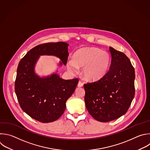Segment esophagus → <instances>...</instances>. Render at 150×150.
<instances>
[{
  "mask_svg": "<svg viewBox=\"0 0 150 150\" xmlns=\"http://www.w3.org/2000/svg\"><path fill=\"white\" fill-rule=\"evenodd\" d=\"M83 83L81 81H79V82L78 83V87H82V86H83Z\"/></svg>",
  "mask_w": 150,
  "mask_h": 150,
  "instance_id": "34e87169",
  "label": "esophagus"
}]
</instances>
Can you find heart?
I'll list each match as a JSON object with an SVG mask.
<instances>
[{"mask_svg":"<svg viewBox=\"0 0 150 150\" xmlns=\"http://www.w3.org/2000/svg\"><path fill=\"white\" fill-rule=\"evenodd\" d=\"M111 62L109 54L97 47H85L77 51L67 62L69 71L76 72L82 67L83 77L89 81H97L107 74Z\"/></svg>","mask_w":150,"mask_h":150,"instance_id":"heart-1","label":"heart"}]
</instances>
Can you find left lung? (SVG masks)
Instances as JSON below:
<instances>
[{
    "label": "left lung",
    "mask_w": 150,
    "mask_h": 150,
    "mask_svg": "<svg viewBox=\"0 0 150 150\" xmlns=\"http://www.w3.org/2000/svg\"><path fill=\"white\" fill-rule=\"evenodd\" d=\"M110 51L112 59L108 72L101 79L83 85L88 111L104 122L124 115L135 95V70L130 60L112 47Z\"/></svg>",
    "instance_id": "1"
}]
</instances>
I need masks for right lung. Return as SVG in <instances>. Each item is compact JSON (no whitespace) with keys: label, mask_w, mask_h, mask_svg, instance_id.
I'll use <instances>...</instances> for the list:
<instances>
[{"label":"right lung","mask_w":150,"mask_h":150,"mask_svg":"<svg viewBox=\"0 0 150 150\" xmlns=\"http://www.w3.org/2000/svg\"><path fill=\"white\" fill-rule=\"evenodd\" d=\"M68 43L64 42L39 45L25 55L19 63L15 90L22 110L43 123L57 120L64 114L67 99L74 92L78 79L65 80L57 74L40 78L34 71L40 55H53L66 65Z\"/></svg>","instance_id":"obj_1"}]
</instances>
